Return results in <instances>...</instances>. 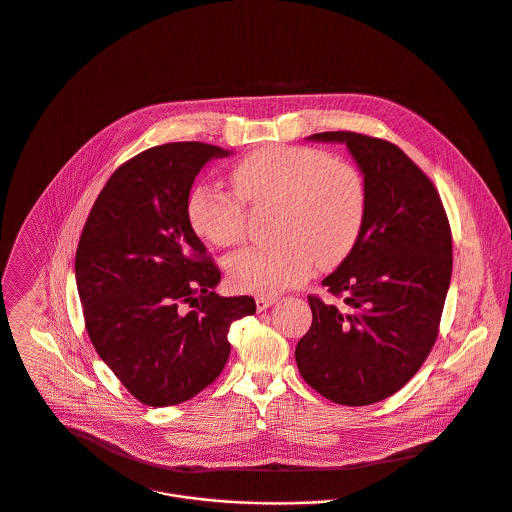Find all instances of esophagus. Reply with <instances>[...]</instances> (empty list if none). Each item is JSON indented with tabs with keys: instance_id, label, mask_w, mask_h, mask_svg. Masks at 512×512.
Returning <instances> with one entry per match:
<instances>
[{
	"instance_id": "esophagus-1",
	"label": "esophagus",
	"mask_w": 512,
	"mask_h": 512,
	"mask_svg": "<svg viewBox=\"0 0 512 512\" xmlns=\"http://www.w3.org/2000/svg\"><path fill=\"white\" fill-rule=\"evenodd\" d=\"M276 300H278L276 296H258V298H256V308H258V312L270 308Z\"/></svg>"
}]
</instances>
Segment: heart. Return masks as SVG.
Wrapping results in <instances>:
<instances>
[{
  "label": "heart",
  "mask_w": 512,
  "mask_h": 512,
  "mask_svg": "<svg viewBox=\"0 0 512 512\" xmlns=\"http://www.w3.org/2000/svg\"><path fill=\"white\" fill-rule=\"evenodd\" d=\"M234 192L196 184L186 200L192 232L216 248L242 240L246 206H278L272 246L244 248L226 260L230 282L272 296L302 284L314 264L332 268L356 246L366 218L360 172L310 146H266L230 170Z\"/></svg>",
  "instance_id": "heart-1"
}]
</instances>
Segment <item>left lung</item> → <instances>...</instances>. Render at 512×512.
Listing matches in <instances>:
<instances>
[{
    "instance_id": "left-lung-1",
    "label": "left lung",
    "mask_w": 512,
    "mask_h": 512,
    "mask_svg": "<svg viewBox=\"0 0 512 512\" xmlns=\"http://www.w3.org/2000/svg\"><path fill=\"white\" fill-rule=\"evenodd\" d=\"M346 144L364 174L366 218L354 250L322 280L342 304L308 296L312 326L296 346L302 378L336 404L398 392L438 336L452 274V236L430 178L394 144L356 132L312 134Z\"/></svg>"
}]
</instances>
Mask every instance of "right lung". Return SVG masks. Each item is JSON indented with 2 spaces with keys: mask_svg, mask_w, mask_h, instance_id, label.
Instances as JSON below:
<instances>
[{
  "mask_svg": "<svg viewBox=\"0 0 512 512\" xmlns=\"http://www.w3.org/2000/svg\"><path fill=\"white\" fill-rule=\"evenodd\" d=\"M230 156L202 142L150 148L106 182L76 252L90 340L132 396L174 406L212 384L230 324L256 312L252 296L214 292L220 270L186 220L204 164Z\"/></svg>",
  "mask_w": 512,
  "mask_h": 512,
  "instance_id": "obj_1",
  "label": "right lung"
}]
</instances>
